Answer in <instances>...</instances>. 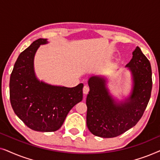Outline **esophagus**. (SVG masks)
Returning a JSON list of instances; mask_svg holds the SVG:
<instances>
[{"instance_id": "1", "label": "esophagus", "mask_w": 160, "mask_h": 160, "mask_svg": "<svg viewBox=\"0 0 160 160\" xmlns=\"http://www.w3.org/2000/svg\"><path fill=\"white\" fill-rule=\"evenodd\" d=\"M89 87L87 86H84V88H83V92H84V94H85V95H87V93L89 92Z\"/></svg>"}]
</instances>
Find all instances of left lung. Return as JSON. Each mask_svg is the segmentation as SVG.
I'll use <instances>...</instances> for the list:
<instances>
[{
	"mask_svg": "<svg viewBox=\"0 0 160 160\" xmlns=\"http://www.w3.org/2000/svg\"><path fill=\"white\" fill-rule=\"evenodd\" d=\"M126 67L132 76V88L130 95L121 101L111 95L106 78L97 76L89 78L87 125L94 135L117 137L134 127L146 110L152 88L149 60L137 47Z\"/></svg>",
	"mask_w": 160,
	"mask_h": 160,
	"instance_id": "8db88e82",
	"label": "left lung"
}]
</instances>
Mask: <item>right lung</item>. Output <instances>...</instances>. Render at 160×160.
Masks as SVG:
<instances>
[{
  "mask_svg": "<svg viewBox=\"0 0 160 160\" xmlns=\"http://www.w3.org/2000/svg\"><path fill=\"white\" fill-rule=\"evenodd\" d=\"M47 39L39 38L19 54L11 74L10 101L16 115L32 130L54 132L62 125L71 109L83 98V87L55 86L38 80L34 57Z\"/></svg>",
  "mask_w": 160,
  "mask_h": 160,
  "instance_id": "1",
  "label": "right lung"
}]
</instances>
